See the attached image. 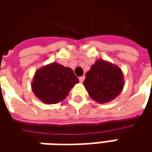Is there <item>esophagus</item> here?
Masks as SVG:
<instances>
[{"label":"esophagus","mask_w":152,"mask_h":152,"mask_svg":"<svg viewBox=\"0 0 152 152\" xmlns=\"http://www.w3.org/2000/svg\"><path fill=\"white\" fill-rule=\"evenodd\" d=\"M85 76H82V77H80V78H79V81H80V82H81V83H83V82H84V80H85Z\"/></svg>","instance_id":"obj_1"}]
</instances>
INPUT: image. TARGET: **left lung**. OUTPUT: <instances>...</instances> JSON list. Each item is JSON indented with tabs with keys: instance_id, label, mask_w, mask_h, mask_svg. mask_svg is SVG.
<instances>
[{
	"instance_id": "left-lung-1",
	"label": "left lung",
	"mask_w": 152,
	"mask_h": 152,
	"mask_svg": "<svg viewBox=\"0 0 152 152\" xmlns=\"http://www.w3.org/2000/svg\"><path fill=\"white\" fill-rule=\"evenodd\" d=\"M124 80L121 68L102 59L96 60L85 74L84 85L90 96L98 103L115 99L124 89Z\"/></svg>"
}]
</instances>
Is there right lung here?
<instances>
[{
  "mask_svg": "<svg viewBox=\"0 0 152 152\" xmlns=\"http://www.w3.org/2000/svg\"><path fill=\"white\" fill-rule=\"evenodd\" d=\"M79 79L70 67L52 62L38 69L34 76L32 91L35 96L46 104L63 101Z\"/></svg>",
  "mask_w": 152,
  "mask_h": 152,
  "instance_id": "right-lung-1",
  "label": "right lung"
}]
</instances>
